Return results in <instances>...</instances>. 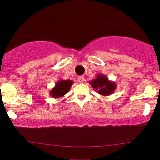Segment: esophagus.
Instances as JSON below:
<instances>
[{"mask_svg":"<svg viewBox=\"0 0 160 160\" xmlns=\"http://www.w3.org/2000/svg\"><path fill=\"white\" fill-rule=\"evenodd\" d=\"M84 80H85V78L83 76H80L78 78V82H80V83H83Z\"/></svg>","mask_w":160,"mask_h":160,"instance_id":"34e87169","label":"esophagus"}]
</instances>
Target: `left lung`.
<instances>
[{
	"instance_id": "1",
	"label": "left lung",
	"mask_w": 160,
	"mask_h": 160,
	"mask_svg": "<svg viewBox=\"0 0 160 160\" xmlns=\"http://www.w3.org/2000/svg\"><path fill=\"white\" fill-rule=\"evenodd\" d=\"M94 89L102 96H108L114 92L117 88L116 82L111 81L106 75L102 74H97L96 78L89 81Z\"/></svg>"
}]
</instances>
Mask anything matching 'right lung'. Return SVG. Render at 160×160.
Masks as SVG:
<instances>
[{
  "instance_id": "obj_1",
  "label": "right lung",
  "mask_w": 160,
  "mask_h": 160,
  "mask_svg": "<svg viewBox=\"0 0 160 160\" xmlns=\"http://www.w3.org/2000/svg\"><path fill=\"white\" fill-rule=\"evenodd\" d=\"M74 82L71 80H60L56 82L55 86L50 91V96L53 98H60L63 97L68 91Z\"/></svg>"
}]
</instances>
